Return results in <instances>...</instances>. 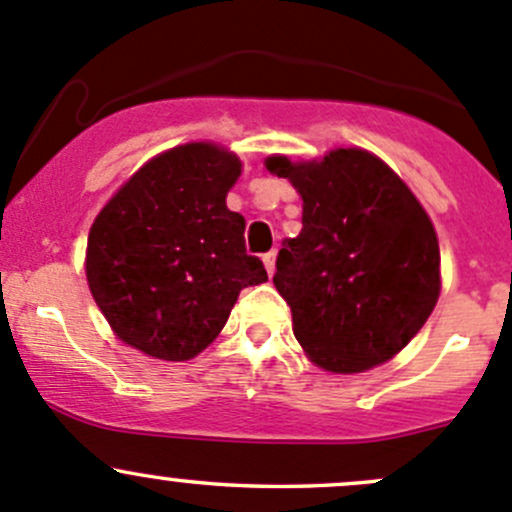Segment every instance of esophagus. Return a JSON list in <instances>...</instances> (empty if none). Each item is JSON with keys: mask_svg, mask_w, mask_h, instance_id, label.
Wrapping results in <instances>:
<instances>
[{"mask_svg": "<svg viewBox=\"0 0 512 512\" xmlns=\"http://www.w3.org/2000/svg\"><path fill=\"white\" fill-rule=\"evenodd\" d=\"M262 262H265V270L267 275H275V262H277V252H267V255H262Z\"/></svg>", "mask_w": 512, "mask_h": 512, "instance_id": "34e87169", "label": "esophagus"}]
</instances>
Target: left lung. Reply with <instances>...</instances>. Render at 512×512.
<instances>
[{
  "label": "left lung",
  "instance_id": "obj_1",
  "mask_svg": "<svg viewBox=\"0 0 512 512\" xmlns=\"http://www.w3.org/2000/svg\"><path fill=\"white\" fill-rule=\"evenodd\" d=\"M302 195V232L277 255L275 287L294 337L337 374L399 354L433 312L441 289L436 230L404 180L359 148L319 163L267 158Z\"/></svg>",
  "mask_w": 512,
  "mask_h": 512
}]
</instances>
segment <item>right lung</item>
<instances>
[{
    "mask_svg": "<svg viewBox=\"0 0 512 512\" xmlns=\"http://www.w3.org/2000/svg\"><path fill=\"white\" fill-rule=\"evenodd\" d=\"M242 163L213 143L148 160L98 213L86 277L113 332L143 354L185 361L225 327L240 289L267 282L227 210Z\"/></svg>",
    "mask_w": 512,
    "mask_h": 512,
    "instance_id": "1",
    "label": "right lung"
}]
</instances>
